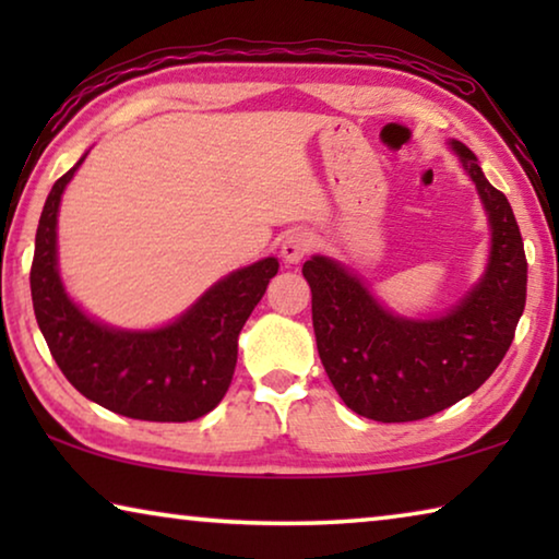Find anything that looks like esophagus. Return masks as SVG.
<instances>
[{"label": "esophagus", "mask_w": 559, "mask_h": 559, "mask_svg": "<svg viewBox=\"0 0 559 559\" xmlns=\"http://www.w3.org/2000/svg\"><path fill=\"white\" fill-rule=\"evenodd\" d=\"M313 246H316L313 234L296 229V231H290L286 239H283L281 257H283V261H286V263H300L302 259L308 257L310 251H313Z\"/></svg>", "instance_id": "esophagus-1"}]
</instances>
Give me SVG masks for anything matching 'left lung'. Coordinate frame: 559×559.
Masks as SVG:
<instances>
[{"mask_svg":"<svg viewBox=\"0 0 559 559\" xmlns=\"http://www.w3.org/2000/svg\"><path fill=\"white\" fill-rule=\"evenodd\" d=\"M449 147L476 185L490 229L484 276L456 306L437 318H406L382 306L345 263H302L318 355L340 400L367 419H427L473 394L506 357L523 316L527 261L515 214L476 155L459 140Z\"/></svg>","mask_w":559,"mask_h":559,"instance_id":"obj_1","label":"left lung"}]
</instances>
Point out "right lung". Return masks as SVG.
I'll list each match as a JSON object with an SVG mask.
<instances>
[{"label": "right lung", "mask_w": 559, "mask_h": 559, "mask_svg": "<svg viewBox=\"0 0 559 559\" xmlns=\"http://www.w3.org/2000/svg\"><path fill=\"white\" fill-rule=\"evenodd\" d=\"M86 155L51 187L36 229V323L66 380L86 400L130 419H200L229 390L239 333L278 273V259L231 271L163 328L126 330L100 323L66 293L59 273L61 194Z\"/></svg>", "instance_id": "1"}]
</instances>
